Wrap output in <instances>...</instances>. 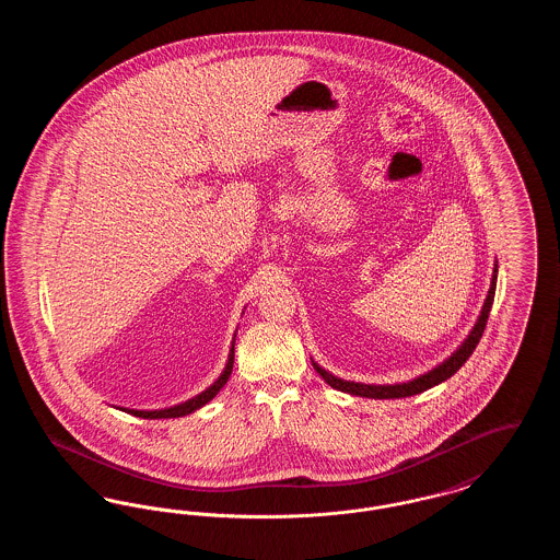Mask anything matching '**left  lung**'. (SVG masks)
Masks as SVG:
<instances>
[{
	"mask_svg": "<svg viewBox=\"0 0 560 560\" xmlns=\"http://www.w3.org/2000/svg\"><path fill=\"white\" fill-rule=\"evenodd\" d=\"M495 283H498V262L493 265V275H491V288L487 292V298L482 302V308H480L479 319L475 323V327L470 329V334L466 336V340L459 345V347L453 350L452 354L439 363L436 368H432L430 372L422 373L409 382H400V384H363V382H348L342 380L334 373L323 370L319 363L313 361V368L317 370L320 377L336 390H342L348 395H354V397H365V399H402V397H413V395H420L428 388L450 380L453 373L457 372L466 361L468 357L475 352V348L479 345L480 336L485 331V325L489 319V313H491V304H493V298H495Z\"/></svg>",
	"mask_w": 560,
	"mask_h": 560,
	"instance_id": "8db88e82",
	"label": "left lung"
}]
</instances>
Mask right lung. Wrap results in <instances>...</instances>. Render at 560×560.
Returning a JSON list of instances; mask_svg holds the SVG:
<instances>
[{
	"instance_id": "obj_1",
	"label": "right lung",
	"mask_w": 560,
	"mask_h": 560,
	"mask_svg": "<svg viewBox=\"0 0 560 560\" xmlns=\"http://www.w3.org/2000/svg\"><path fill=\"white\" fill-rule=\"evenodd\" d=\"M235 336H237V331H235ZM233 361H235V340H233V347H231V352H229L226 368L218 375V380L213 382L212 386H208V388H206L203 393H199L197 397L185 400V402H178V405H174V407H165V409H130V407H119V409L132 413L136 418H144V420H163V418H183V416H188V413L197 411L199 407H203L206 402H210V400L220 393V388H222V386L226 384V380L231 377Z\"/></svg>"
}]
</instances>
